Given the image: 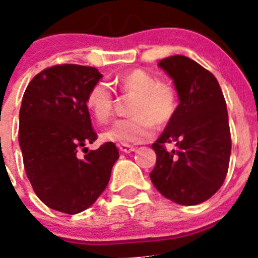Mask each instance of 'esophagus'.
Segmentation results:
<instances>
[{
  "instance_id": "esophagus-1",
  "label": "esophagus",
  "mask_w": 258,
  "mask_h": 258,
  "mask_svg": "<svg viewBox=\"0 0 258 258\" xmlns=\"http://www.w3.org/2000/svg\"><path fill=\"white\" fill-rule=\"evenodd\" d=\"M118 149L119 151L124 152V154H130V152H134L135 150H136L134 146H131V145H119Z\"/></svg>"
}]
</instances>
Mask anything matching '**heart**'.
<instances>
[{"instance_id": "1", "label": "heart", "mask_w": 258, "mask_h": 258, "mask_svg": "<svg viewBox=\"0 0 258 258\" xmlns=\"http://www.w3.org/2000/svg\"><path fill=\"white\" fill-rule=\"evenodd\" d=\"M123 93L135 96L131 106L132 117L122 118L102 132V140L117 145H131L147 141L154 134V123L164 126L177 109V96L174 87L160 82L156 76L134 69L116 79ZM87 108L98 122L108 121L113 113V94L103 82L91 87L86 98Z\"/></svg>"}]
</instances>
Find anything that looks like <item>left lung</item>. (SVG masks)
I'll list each match as a JSON object with an SVG mask.
<instances>
[{"mask_svg":"<svg viewBox=\"0 0 258 258\" xmlns=\"http://www.w3.org/2000/svg\"><path fill=\"white\" fill-rule=\"evenodd\" d=\"M157 66L172 79L179 104L152 144L156 165L150 177L165 198L197 206L218 191L228 171L232 145L226 99L216 77L190 57L174 55ZM165 143L177 149L166 152Z\"/></svg>","mask_w":258,"mask_h":258,"instance_id":"1","label":"left lung"}]
</instances>
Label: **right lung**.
<instances>
[{
	"label": "right lung",
	"instance_id": "right-lung-1",
	"mask_svg": "<svg viewBox=\"0 0 258 258\" xmlns=\"http://www.w3.org/2000/svg\"><path fill=\"white\" fill-rule=\"evenodd\" d=\"M102 74L93 67L62 64L47 68L29 83L20 108L19 144L25 171L40 201L54 211L77 214L98 199L118 160L112 142L97 150L86 104ZM79 148L87 152L78 157Z\"/></svg>",
	"mask_w": 258,
	"mask_h": 258
}]
</instances>
